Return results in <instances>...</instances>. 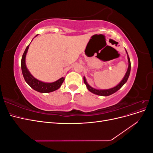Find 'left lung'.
Masks as SVG:
<instances>
[{"label": "left lung", "mask_w": 153, "mask_h": 153, "mask_svg": "<svg viewBox=\"0 0 153 153\" xmlns=\"http://www.w3.org/2000/svg\"><path fill=\"white\" fill-rule=\"evenodd\" d=\"M127 53V52H126ZM128 54V53H127ZM128 70L126 71V75H125L124 78L123 79V80L119 83V84H118L117 86H115L114 88H112V89H106V90H98V89H95L94 88L91 87L89 84L87 83V81L85 80V78L84 77V82L85 83V84L86 85L88 90H89L90 92H92L95 94L97 95H100V96H109L114 94V92H115L116 91H117L119 89H121V88L123 87V85L126 83L128 79V77L129 76V73H130V70H131V62H130V59H129V57H128Z\"/></svg>", "instance_id": "left-lung-1"}]
</instances>
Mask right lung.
Here are the masks:
<instances>
[{
    "mask_svg": "<svg viewBox=\"0 0 153 153\" xmlns=\"http://www.w3.org/2000/svg\"><path fill=\"white\" fill-rule=\"evenodd\" d=\"M36 36H37V35ZM29 45L27 46L24 54H23L21 61L22 71L25 82L32 88V89L38 92H42V93H47V92H50L58 89L63 83L64 80V78L62 77L56 82H54L52 83H45L36 79L34 77L32 76L31 74L28 71V69H27L25 65V57L27 50H28L29 47Z\"/></svg>",
    "mask_w": 153,
    "mask_h": 153,
    "instance_id": "right-lung-1",
    "label": "right lung"
}]
</instances>
